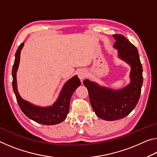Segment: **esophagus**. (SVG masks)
I'll list each match as a JSON object with an SVG mask.
<instances>
[{
    "instance_id": "34e87169",
    "label": "esophagus",
    "mask_w": 157,
    "mask_h": 157,
    "mask_svg": "<svg viewBox=\"0 0 157 157\" xmlns=\"http://www.w3.org/2000/svg\"><path fill=\"white\" fill-rule=\"evenodd\" d=\"M86 71L84 70H80L78 72V77L81 80H83V79L85 78V77H86Z\"/></svg>"
}]
</instances>
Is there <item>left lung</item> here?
Here are the masks:
<instances>
[{
    "mask_svg": "<svg viewBox=\"0 0 157 157\" xmlns=\"http://www.w3.org/2000/svg\"><path fill=\"white\" fill-rule=\"evenodd\" d=\"M113 48L118 56L130 66V82L126 86L115 90L100 86L96 82L84 79L89 91L90 102L96 115L101 119L112 121L123 118L136 107L143 84V68L138 50L121 34H113Z\"/></svg>",
    "mask_w": 157,
    "mask_h": 157,
    "instance_id": "1",
    "label": "left lung"
}]
</instances>
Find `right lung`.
<instances>
[{"instance_id":"add662e5","label":"right lung","mask_w":157,"mask_h":157,"mask_svg":"<svg viewBox=\"0 0 157 157\" xmlns=\"http://www.w3.org/2000/svg\"><path fill=\"white\" fill-rule=\"evenodd\" d=\"M23 46L24 43H22L16 52L15 60L12 68V87L19 107L26 116L38 123L53 125L62 123L67 117L70 108V100L74 91L80 86V80L78 75L69 79L63 84L59 97L51 106L41 107L23 99L18 92L17 72L19 66L21 51Z\"/></svg>"}]
</instances>
